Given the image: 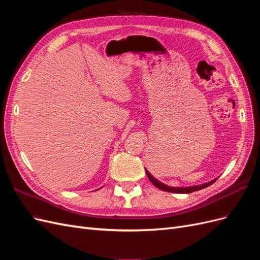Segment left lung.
I'll list each match as a JSON object with an SVG mask.
<instances>
[{"label": "left lung", "mask_w": 260, "mask_h": 260, "mask_svg": "<svg viewBox=\"0 0 260 260\" xmlns=\"http://www.w3.org/2000/svg\"><path fill=\"white\" fill-rule=\"evenodd\" d=\"M145 171H146V175H147L149 181H151V182H152L156 187L160 188V190H162V191L171 192V193H179V194H186V193H192V192H195V191L202 190V188H205V187L211 185V184L214 183L215 181L217 180V179L211 180V181H209V182H207V183L200 184V185H192V186H185V187H184V186L175 187V186H169V185H167V184H165V183L160 182V181H158L156 178H154L151 174H149L148 170L145 169Z\"/></svg>", "instance_id": "1"}]
</instances>
